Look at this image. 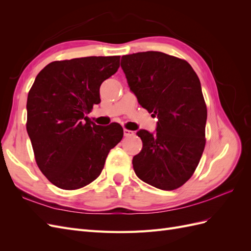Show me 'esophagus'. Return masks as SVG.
Segmentation results:
<instances>
[{
    "mask_svg": "<svg viewBox=\"0 0 251 251\" xmlns=\"http://www.w3.org/2000/svg\"><path fill=\"white\" fill-rule=\"evenodd\" d=\"M135 133L133 132V131H131V130H127V128H125L124 130V135H125V137H131V136H133Z\"/></svg>",
    "mask_w": 251,
    "mask_h": 251,
    "instance_id": "obj_1",
    "label": "esophagus"
}]
</instances>
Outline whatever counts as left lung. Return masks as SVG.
<instances>
[{"label": "left lung", "instance_id": "left-lung-1", "mask_svg": "<svg viewBox=\"0 0 251 251\" xmlns=\"http://www.w3.org/2000/svg\"><path fill=\"white\" fill-rule=\"evenodd\" d=\"M130 90L157 116L155 133L139 130L143 147L133 158L137 177L173 191L192 177L205 147L207 109L201 83L186 60L147 51L121 57Z\"/></svg>", "mask_w": 251, "mask_h": 251}]
</instances>
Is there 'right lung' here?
Segmentation results:
<instances>
[{
	"label": "right lung",
	"instance_id": "1",
	"mask_svg": "<svg viewBox=\"0 0 251 251\" xmlns=\"http://www.w3.org/2000/svg\"><path fill=\"white\" fill-rule=\"evenodd\" d=\"M120 56H88L47 65L27 98V132L42 173L72 191L100 176L109 151L123 139L113 123L97 126L87 116L100 102V88L115 74Z\"/></svg>",
	"mask_w": 251,
	"mask_h": 251
}]
</instances>
